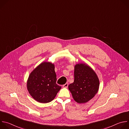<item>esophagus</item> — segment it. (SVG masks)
Masks as SVG:
<instances>
[{"mask_svg": "<svg viewBox=\"0 0 129 129\" xmlns=\"http://www.w3.org/2000/svg\"><path fill=\"white\" fill-rule=\"evenodd\" d=\"M68 86V83H66L64 85H63V88H67Z\"/></svg>", "mask_w": 129, "mask_h": 129, "instance_id": "obj_1", "label": "esophagus"}]
</instances>
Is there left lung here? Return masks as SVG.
<instances>
[{
  "label": "left lung",
  "mask_w": 129,
  "mask_h": 129,
  "mask_svg": "<svg viewBox=\"0 0 129 129\" xmlns=\"http://www.w3.org/2000/svg\"><path fill=\"white\" fill-rule=\"evenodd\" d=\"M75 80L68 89L74 100L79 104L88 102L98 93L100 81L95 72L85 63L75 66Z\"/></svg>",
  "instance_id": "1"
}]
</instances>
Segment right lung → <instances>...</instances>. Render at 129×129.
<instances>
[{"label":"right lung","instance_id":"right-lung-1","mask_svg":"<svg viewBox=\"0 0 129 129\" xmlns=\"http://www.w3.org/2000/svg\"><path fill=\"white\" fill-rule=\"evenodd\" d=\"M56 81L54 65L49 62H44L30 73L27 81V89L36 101L47 103L55 98L61 88Z\"/></svg>","mask_w":129,"mask_h":129}]
</instances>
